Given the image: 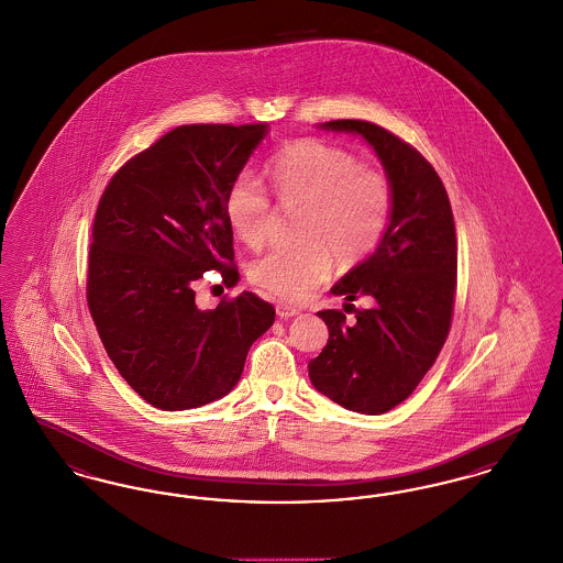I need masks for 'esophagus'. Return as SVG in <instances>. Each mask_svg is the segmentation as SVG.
Returning <instances> with one entry per match:
<instances>
[{"label":"esophagus","instance_id":"esophagus-1","mask_svg":"<svg viewBox=\"0 0 563 563\" xmlns=\"http://www.w3.org/2000/svg\"><path fill=\"white\" fill-rule=\"evenodd\" d=\"M301 310L297 308V306H291V303H287V301H276V314L280 317V319H291V317H297Z\"/></svg>","mask_w":563,"mask_h":563}]
</instances>
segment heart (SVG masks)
<instances>
[{
    "label": "heart",
    "mask_w": 563,
    "mask_h": 563,
    "mask_svg": "<svg viewBox=\"0 0 563 563\" xmlns=\"http://www.w3.org/2000/svg\"><path fill=\"white\" fill-rule=\"evenodd\" d=\"M272 194L283 209H299L295 246H278L249 266V278L283 299H301L324 283L333 255L344 266L367 260L384 239L395 209V191L386 173L361 166L346 150L319 139H301L283 147L266 164ZM232 232L249 246L268 234V189L249 173L239 175L225 194Z\"/></svg>",
    "instance_id": "1"
}]
</instances>
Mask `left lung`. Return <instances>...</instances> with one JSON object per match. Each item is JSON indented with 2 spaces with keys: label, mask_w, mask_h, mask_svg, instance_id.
Wrapping results in <instances>:
<instances>
[{
  "label": "left lung",
  "mask_w": 563,
  "mask_h": 563,
  "mask_svg": "<svg viewBox=\"0 0 563 563\" xmlns=\"http://www.w3.org/2000/svg\"><path fill=\"white\" fill-rule=\"evenodd\" d=\"M324 131L361 134L395 191L390 225L365 262L331 294L365 295L369 308L319 312L329 340L308 363L314 388L358 413H386L405 401L434 365L454 314L457 242L454 214L437 170L416 147L365 120H331ZM350 306V303H346Z\"/></svg>",
  "instance_id": "1"
}]
</instances>
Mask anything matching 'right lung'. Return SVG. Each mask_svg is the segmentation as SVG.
<instances>
[{"label": "right lung", "mask_w": 563, "mask_h": 563, "mask_svg": "<svg viewBox=\"0 0 563 563\" xmlns=\"http://www.w3.org/2000/svg\"><path fill=\"white\" fill-rule=\"evenodd\" d=\"M268 124H186L126 162L103 191L86 299L99 338L134 393L164 411L225 397L274 322L255 294L200 310L194 285L219 269L234 287L225 194Z\"/></svg>", "instance_id": "right-lung-1"}]
</instances>
